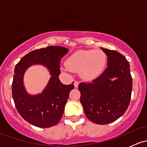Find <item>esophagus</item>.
Segmentation results:
<instances>
[{
	"instance_id": "1",
	"label": "esophagus",
	"mask_w": 147,
	"mask_h": 147,
	"mask_svg": "<svg viewBox=\"0 0 147 147\" xmlns=\"http://www.w3.org/2000/svg\"><path fill=\"white\" fill-rule=\"evenodd\" d=\"M78 85H79V82H78V81H75V82H74V86H75V87H78Z\"/></svg>"
}]
</instances>
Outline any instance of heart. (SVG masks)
<instances>
[{"label": "heart", "instance_id": "obj_1", "mask_svg": "<svg viewBox=\"0 0 147 147\" xmlns=\"http://www.w3.org/2000/svg\"><path fill=\"white\" fill-rule=\"evenodd\" d=\"M106 61V55L101 50H80L68 57L64 69L79 72L81 78L91 80L102 73Z\"/></svg>", "mask_w": 147, "mask_h": 147}]
</instances>
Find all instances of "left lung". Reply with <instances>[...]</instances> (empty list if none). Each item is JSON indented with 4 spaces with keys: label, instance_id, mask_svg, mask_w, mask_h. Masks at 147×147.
<instances>
[{
    "label": "left lung",
    "instance_id": "obj_1",
    "mask_svg": "<svg viewBox=\"0 0 147 147\" xmlns=\"http://www.w3.org/2000/svg\"><path fill=\"white\" fill-rule=\"evenodd\" d=\"M107 56L105 72L90 82H80V102L87 117L97 124L115 121L126 112L131 100L132 78L129 63L116 50L101 48ZM117 80L112 81L111 79Z\"/></svg>",
    "mask_w": 147,
    "mask_h": 147
}]
</instances>
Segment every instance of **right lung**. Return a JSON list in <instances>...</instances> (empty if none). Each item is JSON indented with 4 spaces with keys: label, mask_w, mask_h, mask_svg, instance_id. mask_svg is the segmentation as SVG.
<instances>
[{
    "label": "right lung",
    "mask_w": 147,
    "mask_h": 147,
    "mask_svg": "<svg viewBox=\"0 0 147 147\" xmlns=\"http://www.w3.org/2000/svg\"><path fill=\"white\" fill-rule=\"evenodd\" d=\"M68 49L60 46H49L31 51L22 57L15 67L12 83V94L20 116L28 123L40 128H48L60 121L69 92L73 84L65 85L59 80L60 60ZM45 66L51 75L50 81L41 94L30 96L23 84L24 72L32 64Z\"/></svg>",
    "instance_id": "1"
}]
</instances>
